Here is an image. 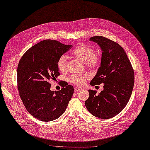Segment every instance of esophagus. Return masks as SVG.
<instances>
[{
  "mask_svg": "<svg viewBox=\"0 0 150 150\" xmlns=\"http://www.w3.org/2000/svg\"><path fill=\"white\" fill-rule=\"evenodd\" d=\"M81 88H79V87H76L75 88V91H81Z\"/></svg>",
  "mask_w": 150,
  "mask_h": 150,
  "instance_id": "esophagus-1",
  "label": "esophagus"
}]
</instances>
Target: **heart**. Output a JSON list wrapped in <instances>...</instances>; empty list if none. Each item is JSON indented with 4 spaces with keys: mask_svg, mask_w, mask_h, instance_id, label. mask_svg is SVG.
Masks as SVG:
<instances>
[{
    "mask_svg": "<svg viewBox=\"0 0 150 150\" xmlns=\"http://www.w3.org/2000/svg\"><path fill=\"white\" fill-rule=\"evenodd\" d=\"M72 54L75 58L83 61L84 65L89 69L97 67L101 62L100 54L97 52H93L89 45L81 44L77 45L72 50ZM57 67L61 72H65L66 70L67 62L65 55H61L58 58ZM89 78V75L88 74H75L69 76V81L76 86H82Z\"/></svg>",
    "mask_w": 150,
    "mask_h": 150,
    "instance_id": "b5f03b06",
    "label": "heart"
}]
</instances>
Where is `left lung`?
<instances>
[{
  "label": "left lung",
  "mask_w": 150,
  "mask_h": 150,
  "mask_svg": "<svg viewBox=\"0 0 150 150\" xmlns=\"http://www.w3.org/2000/svg\"><path fill=\"white\" fill-rule=\"evenodd\" d=\"M102 51L100 67L91 81V86L103 83L104 89L97 95L89 90L85 105L90 113L100 119H108L119 114L127 105L134 83V73L122 47L105 37L93 36Z\"/></svg>",
  "instance_id": "8db88e82"
}]
</instances>
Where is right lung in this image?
Returning <instances> with one entry per match:
<instances>
[{
  "label": "right lung",
  "mask_w": 150,
  "mask_h": 150,
  "mask_svg": "<svg viewBox=\"0 0 150 150\" xmlns=\"http://www.w3.org/2000/svg\"><path fill=\"white\" fill-rule=\"evenodd\" d=\"M72 46L46 39L31 47L19 61L17 71L19 96L27 111L39 120L58 119L73 96L72 86L61 81L63 88L52 91L49 83L60 75L57 61Z\"/></svg>",
  "instance_id": "1"
}]
</instances>
